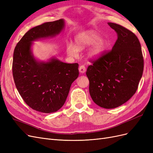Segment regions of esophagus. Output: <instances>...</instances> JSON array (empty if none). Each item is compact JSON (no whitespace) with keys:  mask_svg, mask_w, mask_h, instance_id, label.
<instances>
[{"mask_svg":"<svg viewBox=\"0 0 153 153\" xmlns=\"http://www.w3.org/2000/svg\"><path fill=\"white\" fill-rule=\"evenodd\" d=\"M86 71V68L84 66H80L79 67V72L80 73H84Z\"/></svg>","mask_w":153,"mask_h":153,"instance_id":"34e87169","label":"esophagus"}]
</instances>
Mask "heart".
Returning <instances> with one entry per match:
<instances>
[{"label": "heart", "instance_id": "obj_1", "mask_svg": "<svg viewBox=\"0 0 153 153\" xmlns=\"http://www.w3.org/2000/svg\"><path fill=\"white\" fill-rule=\"evenodd\" d=\"M76 45L68 43L66 46V52L69 56L76 57L79 50L91 46L88 50L87 57L89 59L96 60L99 59L108 48V43L94 31H86L78 34L75 38Z\"/></svg>", "mask_w": 153, "mask_h": 153}]
</instances>
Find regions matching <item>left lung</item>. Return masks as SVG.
<instances>
[{
    "label": "left lung",
    "instance_id": "obj_1",
    "mask_svg": "<svg viewBox=\"0 0 153 153\" xmlns=\"http://www.w3.org/2000/svg\"><path fill=\"white\" fill-rule=\"evenodd\" d=\"M117 34L110 52L88 67L89 93L94 102L104 108H114L135 93L143 70L141 45L135 34L124 27L108 22Z\"/></svg>",
    "mask_w": 153,
    "mask_h": 153
}]
</instances>
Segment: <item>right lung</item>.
I'll list each match as a JSON object with an SVG mask.
<instances>
[{
	"label": "right lung",
	"instance_id": "add662e5",
	"mask_svg": "<svg viewBox=\"0 0 153 153\" xmlns=\"http://www.w3.org/2000/svg\"><path fill=\"white\" fill-rule=\"evenodd\" d=\"M64 27L65 21L60 19L33 27L14 50L13 75L16 89L26 104L40 112L53 113L61 108L79 75L78 63H65L55 57L41 61L32 52L34 41L53 38Z\"/></svg>",
	"mask_w": 153,
	"mask_h": 153
}]
</instances>
